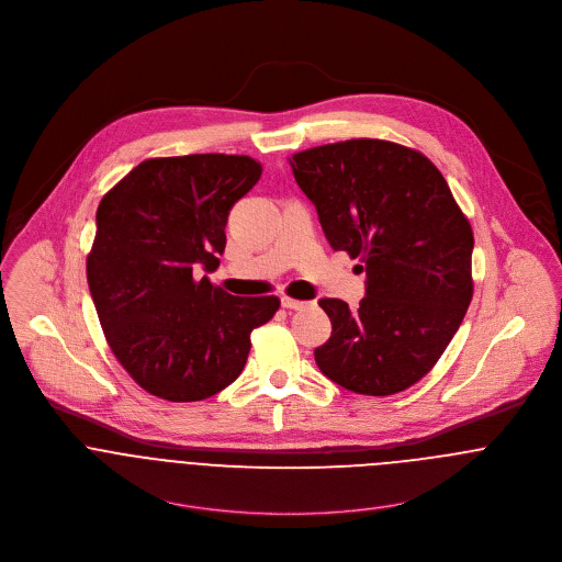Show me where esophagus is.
<instances>
[{
	"label": "esophagus",
	"instance_id": "1",
	"mask_svg": "<svg viewBox=\"0 0 562 562\" xmlns=\"http://www.w3.org/2000/svg\"><path fill=\"white\" fill-rule=\"evenodd\" d=\"M281 307H283V310H292V312H305V310L314 307V303H307V301H296V299L283 296V299H281Z\"/></svg>",
	"mask_w": 562,
	"mask_h": 562
}]
</instances>
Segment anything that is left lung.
Segmentation results:
<instances>
[{"instance_id":"1","label":"left lung","mask_w":562,"mask_h":562,"mask_svg":"<svg viewBox=\"0 0 562 562\" xmlns=\"http://www.w3.org/2000/svg\"><path fill=\"white\" fill-rule=\"evenodd\" d=\"M290 164L328 244L361 257L366 270L357 310L318 303L333 330L316 363L348 392L398 394L430 372L465 318L472 227L437 166L396 143L322 145Z\"/></svg>"}]
</instances>
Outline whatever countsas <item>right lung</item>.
I'll return each instance as SVG.
<instances>
[{
  "label": "right lung",
  "mask_w": 562,
  "mask_h": 562,
  "mask_svg": "<svg viewBox=\"0 0 562 562\" xmlns=\"http://www.w3.org/2000/svg\"><path fill=\"white\" fill-rule=\"evenodd\" d=\"M248 156L156 158L125 175L97 207L86 259L105 339L127 374L161 401L196 402L232 385L250 330L277 296H232L199 270L221 266L227 216L259 181Z\"/></svg>",
  "instance_id": "1"
}]
</instances>
